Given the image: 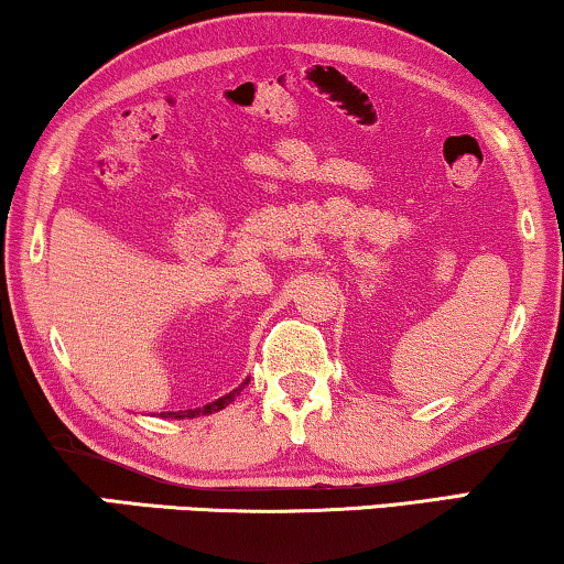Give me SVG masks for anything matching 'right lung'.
Masks as SVG:
<instances>
[{"instance_id": "obj_1", "label": "right lung", "mask_w": 564, "mask_h": 564, "mask_svg": "<svg viewBox=\"0 0 564 564\" xmlns=\"http://www.w3.org/2000/svg\"><path fill=\"white\" fill-rule=\"evenodd\" d=\"M246 384H249V380L241 382V388H236V390L226 392V395L218 398V400H213V403H207V405H203V408H189V411H174V413L169 411V413H161V419H176V421H182V419H197V415H210V413H218V411H223V408H226V405L234 403L236 395L246 388Z\"/></svg>"}]
</instances>
